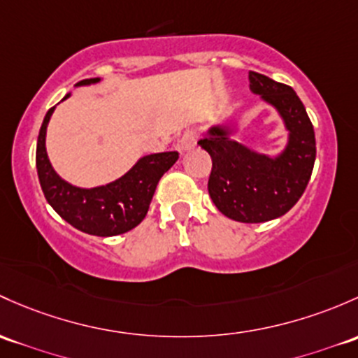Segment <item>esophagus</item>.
<instances>
[{"label": "esophagus", "mask_w": 358, "mask_h": 358, "mask_svg": "<svg viewBox=\"0 0 358 358\" xmlns=\"http://www.w3.org/2000/svg\"><path fill=\"white\" fill-rule=\"evenodd\" d=\"M195 144H197L195 134L192 130H187L183 131V135L178 138V142H176V148H178V150H182V152H185V150L194 149Z\"/></svg>", "instance_id": "34e87169"}]
</instances>
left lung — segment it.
Masks as SVG:
<instances>
[{
	"mask_svg": "<svg viewBox=\"0 0 358 358\" xmlns=\"http://www.w3.org/2000/svg\"><path fill=\"white\" fill-rule=\"evenodd\" d=\"M250 92L278 113L288 131L276 156L262 154L231 138L228 125H213L197 142L213 159L208 190L229 220L264 223L287 214L310 180L315 161L314 127L306 106L289 85L248 71Z\"/></svg>",
	"mask_w": 358,
	"mask_h": 358,
	"instance_id": "8db88e82",
	"label": "left lung"
}]
</instances>
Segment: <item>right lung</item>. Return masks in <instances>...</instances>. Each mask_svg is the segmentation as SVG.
I'll return each instance as SVG.
<instances>
[{
    "label": "right lung",
    "mask_w": 358,
    "mask_h": 358,
    "mask_svg": "<svg viewBox=\"0 0 358 358\" xmlns=\"http://www.w3.org/2000/svg\"><path fill=\"white\" fill-rule=\"evenodd\" d=\"M99 82V77L85 78L75 84V87ZM69 97L70 94H66L62 101ZM55 108L44 116L36 149L37 175L48 204L66 223L89 235L115 236L134 229L148 214L157 182L176 163L180 154L169 150L142 156L125 175L106 185L92 189L71 185L55 171L46 152V130Z\"/></svg>",
    "instance_id": "right-lung-1"
}]
</instances>
